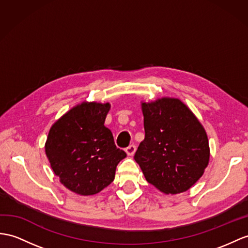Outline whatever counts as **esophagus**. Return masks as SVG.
<instances>
[{
    "label": "esophagus",
    "mask_w": 248,
    "mask_h": 248,
    "mask_svg": "<svg viewBox=\"0 0 248 248\" xmlns=\"http://www.w3.org/2000/svg\"><path fill=\"white\" fill-rule=\"evenodd\" d=\"M136 149H137V147H136V145H129V146L125 149V152H126V154H127V155H135V153H136Z\"/></svg>",
    "instance_id": "34e87169"
}]
</instances>
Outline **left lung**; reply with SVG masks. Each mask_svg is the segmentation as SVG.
I'll return each mask as SVG.
<instances>
[{"label": "left lung", "mask_w": 248, "mask_h": 248, "mask_svg": "<svg viewBox=\"0 0 248 248\" xmlns=\"http://www.w3.org/2000/svg\"><path fill=\"white\" fill-rule=\"evenodd\" d=\"M145 139L135 160L147 182L166 195L188 190L209 162L207 134L182 101L142 102Z\"/></svg>", "instance_id": "obj_1"}]
</instances>
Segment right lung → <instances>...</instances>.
<instances>
[{"label": "right lung", "mask_w": 248, "mask_h": 248, "mask_svg": "<svg viewBox=\"0 0 248 248\" xmlns=\"http://www.w3.org/2000/svg\"><path fill=\"white\" fill-rule=\"evenodd\" d=\"M109 103L82 102L57 120L48 132L45 153L66 188L92 196L109 185L126 154L104 125Z\"/></svg>", "instance_id": "add662e5"}]
</instances>
